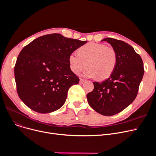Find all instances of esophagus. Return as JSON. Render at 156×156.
<instances>
[{
	"label": "esophagus",
	"mask_w": 156,
	"mask_h": 156,
	"mask_svg": "<svg viewBox=\"0 0 156 156\" xmlns=\"http://www.w3.org/2000/svg\"><path fill=\"white\" fill-rule=\"evenodd\" d=\"M86 80H84V79H80V81H79V82L80 84H82V83H84V82H85Z\"/></svg>",
	"instance_id": "esophagus-1"
}]
</instances>
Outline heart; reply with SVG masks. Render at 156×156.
Instances as JSON below:
<instances>
[{
  "label": "heart",
  "mask_w": 156,
  "mask_h": 156,
  "mask_svg": "<svg viewBox=\"0 0 156 156\" xmlns=\"http://www.w3.org/2000/svg\"><path fill=\"white\" fill-rule=\"evenodd\" d=\"M78 53H72L69 57L71 70L77 74L87 66L83 75L89 78L104 80L113 72L117 63L115 50L105 44L90 43L80 47Z\"/></svg>",
  "instance_id": "obj_1"
}]
</instances>
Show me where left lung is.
<instances>
[{"mask_svg": "<svg viewBox=\"0 0 156 156\" xmlns=\"http://www.w3.org/2000/svg\"><path fill=\"white\" fill-rule=\"evenodd\" d=\"M117 55L116 67L112 75L102 82H94V89L87 94V101L94 110L105 116L123 111L135 100L142 80V60L133 48L123 41L106 38Z\"/></svg>", "mask_w": 156, "mask_h": 156, "instance_id": "8db88e82", "label": "left lung"}]
</instances>
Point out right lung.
Listing matches in <instances>:
<instances>
[{
    "instance_id": "right-lung-1",
    "label": "right lung",
    "mask_w": 156,
    "mask_h": 156,
    "mask_svg": "<svg viewBox=\"0 0 156 156\" xmlns=\"http://www.w3.org/2000/svg\"><path fill=\"white\" fill-rule=\"evenodd\" d=\"M87 43L60 34H46L21 51L14 67L17 94L32 110L48 113L65 103L69 89L79 77L69 66V55Z\"/></svg>"
}]
</instances>
